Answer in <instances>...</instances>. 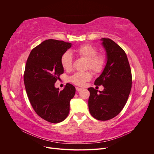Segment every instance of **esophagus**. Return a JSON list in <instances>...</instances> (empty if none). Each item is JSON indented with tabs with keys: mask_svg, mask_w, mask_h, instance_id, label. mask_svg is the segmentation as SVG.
Segmentation results:
<instances>
[{
	"mask_svg": "<svg viewBox=\"0 0 154 154\" xmlns=\"http://www.w3.org/2000/svg\"><path fill=\"white\" fill-rule=\"evenodd\" d=\"M76 90L78 92H79V91H81L82 90V88H80V87H76Z\"/></svg>",
	"mask_w": 154,
	"mask_h": 154,
	"instance_id": "34e87169",
	"label": "esophagus"
}]
</instances>
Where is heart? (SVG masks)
<instances>
[{"label":"heart","instance_id":"b5f03b06","mask_svg":"<svg viewBox=\"0 0 154 154\" xmlns=\"http://www.w3.org/2000/svg\"><path fill=\"white\" fill-rule=\"evenodd\" d=\"M78 56L86 60L85 68L89 69L96 74L101 72L104 68L105 58L102 55H97L96 48L91 44H84L74 50ZM60 62L62 67L70 71L72 67V57L69 51L65 52L61 57ZM92 74L89 71L84 72H76L70 78V81L76 85L82 86L86 82L90 80Z\"/></svg>","mask_w":154,"mask_h":154}]
</instances>
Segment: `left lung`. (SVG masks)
I'll return each instance as SVG.
<instances>
[{"instance_id": "left-lung-1", "label": "left lung", "mask_w": 154, "mask_h": 154, "mask_svg": "<svg viewBox=\"0 0 154 154\" xmlns=\"http://www.w3.org/2000/svg\"><path fill=\"white\" fill-rule=\"evenodd\" d=\"M106 51V63L101 75L94 82L103 85L102 91L90 87L88 109L92 117L109 120L119 114L127 103L132 88V73L123 49L110 38H101Z\"/></svg>"}]
</instances>
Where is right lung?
I'll use <instances>...</instances> for the list:
<instances>
[{
    "mask_svg": "<svg viewBox=\"0 0 154 154\" xmlns=\"http://www.w3.org/2000/svg\"><path fill=\"white\" fill-rule=\"evenodd\" d=\"M71 46L62 40H46L32 49L27 60L24 81L27 97L36 113L50 123L66 119L75 94L76 88L70 83L61 91L54 87L63 73L62 55Z\"/></svg>",
    "mask_w": 154,
    "mask_h": 154,
    "instance_id": "add662e5",
    "label": "right lung"
}]
</instances>
